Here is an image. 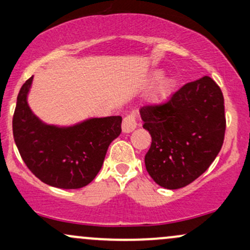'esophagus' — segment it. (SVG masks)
I'll return each mask as SVG.
<instances>
[{"instance_id": "esophagus-1", "label": "esophagus", "mask_w": 250, "mask_h": 250, "mask_svg": "<svg viewBox=\"0 0 250 250\" xmlns=\"http://www.w3.org/2000/svg\"><path fill=\"white\" fill-rule=\"evenodd\" d=\"M136 116L134 114H129L123 119L122 122V131L123 133H131L135 128H136Z\"/></svg>"}]
</instances>
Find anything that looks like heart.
<instances>
[{
	"instance_id": "obj_1",
	"label": "heart",
	"mask_w": 250,
	"mask_h": 250,
	"mask_svg": "<svg viewBox=\"0 0 250 250\" xmlns=\"http://www.w3.org/2000/svg\"><path fill=\"white\" fill-rule=\"evenodd\" d=\"M149 82H156L149 95V104L161 105L173 95L176 88V80L174 76H163L162 69H154L148 76Z\"/></svg>"
}]
</instances>
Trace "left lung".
<instances>
[{
    "label": "left lung",
    "instance_id": "1",
    "mask_svg": "<svg viewBox=\"0 0 250 250\" xmlns=\"http://www.w3.org/2000/svg\"><path fill=\"white\" fill-rule=\"evenodd\" d=\"M151 136L146 168L159 186L179 189L202 175L223 145L225 100L209 76L189 82L162 105L140 110Z\"/></svg>",
    "mask_w": 250,
    "mask_h": 250
}]
</instances>
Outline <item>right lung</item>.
<instances>
[{
	"instance_id": "right-lung-1",
	"label": "right lung",
	"mask_w": 250,
	"mask_h": 250,
	"mask_svg": "<svg viewBox=\"0 0 250 250\" xmlns=\"http://www.w3.org/2000/svg\"><path fill=\"white\" fill-rule=\"evenodd\" d=\"M33 79L22 85L13 117L14 140L22 160L31 173L51 187H84L95 179L109 145L121 134L122 117H90L71 125H48L28 103Z\"/></svg>"
}]
</instances>
